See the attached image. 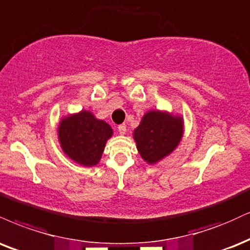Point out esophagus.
Here are the masks:
<instances>
[{"label":"esophagus","mask_w":250,"mask_h":250,"mask_svg":"<svg viewBox=\"0 0 250 250\" xmlns=\"http://www.w3.org/2000/svg\"><path fill=\"white\" fill-rule=\"evenodd\" d=\"M117 130H119L120 134L123 135V134H125L127 127H125V125H117Z\"/></svg>","instance_id":"34e87169"}]
</instances>
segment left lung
<instances>
[{
    "label": "left lung",
    "instance_id": "left-lung-1",
    "mask_svg": "<svg viewBox=\"0 0 250 250\" xmlns=\"http://www.w3.org/2000/svg\"><path fill=\"white\" fill-rule=\"evenodd\" d=\"M182 137V117L159 110L146 113L134 130L138 152L149 164H154L171 154Z\"/></svg>",
    "mask_w": 250,
    "mask_h": 250
}]
</instances>
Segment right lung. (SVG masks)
<instances>
[{"instance_id": "obj_1", "label": "right lung", "mask_w": 250, "mask_h": 250, "mask_svg": "<svg viewBox=\"0 0 250 250\" xmlns=\"http://www.w3.org/2000/svg\"><path fill=\"white\" fill-rule=\"evenodd\" d=\"M59 142L66 155L85 167H93L100 161L107 140L113 129L91 112L80 113L62 119L58 128Z\"/></svg>"}]
</instances>
